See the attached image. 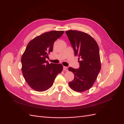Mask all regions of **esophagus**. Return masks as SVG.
<instances>
[{"instance_id": "obj_1", "label": "esophagus", "mask_w": 124, "mask_h": 124, "mask_svg": "<svg viewBox=\"0 0 124 124\" xmlns=\"http://www.w3.org/2000/svg\"><path fill=\"white\" fill-rule=\"evenodd\" d=\"M63 70L64 71H68V67H65V66H63Z\"/></svg>"}]
</instances>
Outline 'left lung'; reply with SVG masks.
<instances>
[{"instance_id":"left-lung-1","label":"left lung","mask_w":124,"mask_h":124,"mask_svg":"<svg viewBox=\"0 0 124 124\" xmlns=\"http://www.w3.org/2000/svg\"><path fill=\"white\" fill-rule=\"evenodd\" d=\"M66 33L74 50V55L80 59L78 69L68 68L74 75L73 80L69 85L74 91L83 92L92 87L100 71L99 46L87 33L72 30L66 31Z\"/></svg>"}]
</instances>
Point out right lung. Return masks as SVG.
<instances>
[{
  "label": "right lung",
  "instance_id": "add662e5",
  "mask_svg": "<svg viewBox=\"0 0 124 124\" xmlns=\"http://www.w3.org/2000/svg\"><path fill=\"white\" fill-rule=\"evenodd\" d=\"M64 31H51L42 33L31 40L22 56V71L29 86L37 92L49 89L63 69L62 64H50L46 58L53 51L55 41Z\"/></svg>",
  "mask_w": 124,
  "mask_h": 124
}]
</instances>
